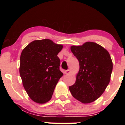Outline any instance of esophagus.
Wrapping results in <instances>:
<instances>
[{
  "instance_id": "obj_1",
  "label": "esophagus",
  "mask_w": 125,
  "mask_h": 125,
  "mask_svg": "<svg viewBox=\"0 0 125 125\" xmlns=\"http://www.w3.org/2000/svg\"><path fill=\"white\" fill-rule=\"evenodd\" d=\"M70 70L69 69H67V70H66L64 72V74H69L70 73Z\"/></svg>"
}]
</instances>
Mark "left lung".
<instances>
[{"instance_id":"1","label":"left lung","mask_w":125,"mask_h":125,"mask_svg":"<svg viewBox=\"0 0 125 125\" xmlns=\"http://www.w3.org/2000/svg\"><path fill=\"white\" fill-rule=\"evenodd\" d=\"M71 49L80 68L76 82L69 87L70 92L82 103H91L102 94L109 83L113 69L110 56L105 49L94 42L73 46Z\"/></svg>"}]
</instances>
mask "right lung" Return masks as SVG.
Wrapping results in <instances>:
<instances>
[{"mask_svg": "<svg viewBox=\"0 0 125 125\" xmlns=\"http://www.w3.org/2000/svg\"><path fill=\"white\" fill-rule=\"evenodd\" d=\"M63 46L50 39L34 41L21 52L20 75L29 96L38 104L51 100L62 76L58 54Z\"/></svg>", "mask_w": 125, "mask_h": 125, "instance_id": "obj_1", "label": "right lung"}]
</instances>
